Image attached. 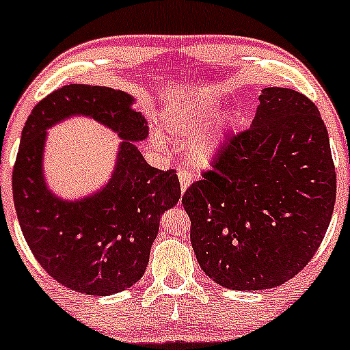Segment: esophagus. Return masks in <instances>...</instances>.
<instances>
[{
    "label": "esophagus",
    "mask_w": 350,
    "mask_h": 350,
    "mask_svg": "<svg viewBox=\"0 0 350 350\" xmlns=\"http://www.w3.org/2000/svg\"><path fill=\"white\" fill-rule=\"evenodd\" d=\"M178 176H179V183H180V191H183V193H184V192H186V189L189 187V184H191L192 174H189L187 171L180 170L178 172Z\"/></svg>",
    "instance_id": "1"
}]
</instances>
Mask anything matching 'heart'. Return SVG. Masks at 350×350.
I'll use <instances>...</instances> for the list:
<instances>
[{
	"instance_id": "heart-1",
	"label": "heart",
	"mask_w": 350,
	"mask_h": 350,
	"mask_svg": "<svg viewBox=\"0 0 350 350\" xmlns=\"http://www.w3.org/2000/svg\"><path fill=\"white\" fill-rule=\"evenodd\" d=\"M223 103L218 99H183L171 104L159 117V129L166 137L180 143H189L186 159L193 170H207L215 161L225 143L228 129L233 127L234 119L225 125L209 127L223 111ZM150 143L159 153H170V145L161 133L150 135Z\"/></svg>"
}]
</instances>
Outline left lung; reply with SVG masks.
Listing matches in <instances>:
<instances>
[{
  "label": "left lung",
  "instance_id": "1",
  "mask_svg": "<svg viewBox=\"0 0 350 350\" xmlns=\"http://www.w3.org/2000/svg\"><path fill=\"white\" fill-rule=\"evenodd\" d=\"M336 202L329 137L318 107L288 88H264L251 127L183 196L200 269L231 290L295 277L321 244Z\"/></svg>",
  "mask_w": 350,
  "mask_h": 350
}]
</instances>
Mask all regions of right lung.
<instances>
[{"mask_svg": "<svg viewBox=\"0 0 350 350\" xmlns=\"http://www.w3.org/2000/svg\"><path fill=\"white\" fill-rule=\"evenodd\" d=\"M133 104L125 91L68 84L32 109L21 133L12 171L21 230L49 275L86 295H113L142 279L161 215L180 197L176 172L150 166L135 145L148 137V122ZM71 116L96 120L122 140L108 183L79 200L55 194L43 167L46 130Z\"/></svg>", "mask_w": 350, "mask_h": 350, "instance_id": "add662e5", "label": "right lung"}]
</instances>
